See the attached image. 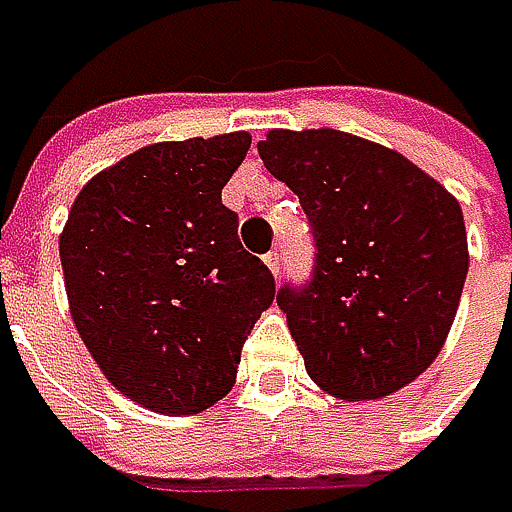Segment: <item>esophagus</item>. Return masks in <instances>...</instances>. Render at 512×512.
Returning <instances> with one entry per match:
<instances>
[{
    "instance_id": "obj_1",
    "label": "esophagus",
    "mask_w": 512,
    "mask_h": 512,
    "mask_svg": "<svg viewBox=\"0 0 512 512\" xmlns=\"http://www.w3.org/2000/svg\"><path fill=\"white\" fill-rule=\"evenodd\" d=\"M264 261H267V267H270V273H273V276H279V273H282V254H279V251H270Z\"/></svg>"
}]
</instances>
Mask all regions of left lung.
<instances>
[{"label":"left lung","instance_id":"1","mask_svg":"<svg viewBox=\"0 0 512 512\" xmlns=\"http://www.w3.org/2000/svg\"><path fill=\"white\" fill-rule=\"evenodd\" d=\"M264 166L297 194L312 276L276 294L306 373L340 400H376L440 355L467 279L461 206L391 148L340 130H270Z\"/></svg>","mask_w":512,"mask_h":512}]
</instances>
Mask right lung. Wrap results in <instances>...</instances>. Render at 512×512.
<instances>
[{
  "mask_svg": "<svg viewBox=\"0 0 512 512\" xmlns=\"http://www.w3.org/2000/svg\"><path fill=\"white\" fill-rule=\"evenodd\" d=\"M248 133L139 148L90 178L60 236L72 321L105 379L154 413L209 410L276 300L221 203Z\"/></svg>",
  "mask_w": 512,
  "mask_h": 512,
  "instance_id": "obj_1",
  "label": "right lung"
}]
</instances>
